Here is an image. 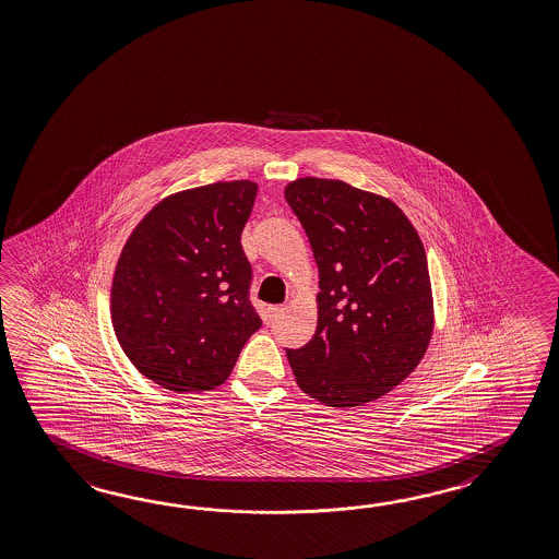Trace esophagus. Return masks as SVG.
<instances>
[{
  "mask_svg": "<svg viewBox=\"0 0 559 559\" xmlns=\"http://www.w3.org/2000/svg\"><path fill=\"white\" fill-rule=\"evenodd\" d=\"M284 310H286L284 306H270V308H267V312H265V320H267V322L277 320V318L284 313Z\"/></svg>",
  "mask_w": 559,
  "mask_h": 559,
  "instance_id": "esophagus-1",
  "label": "esophagus"
}]
</instances>
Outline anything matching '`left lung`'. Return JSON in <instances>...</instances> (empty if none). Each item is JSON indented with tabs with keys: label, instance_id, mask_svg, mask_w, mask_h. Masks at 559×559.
<instances>
[{
	"label": "left lung",
	"instance_id": "8db88e82",
	"mask_svg": "<svg viewBox=\"0 0 559 559\" xmlns=\"http://www.w3.org/2000/svg\"><path fill=\"white\" fill-rule=\"evenodd\" d=\"M320 273L318 328L286 348L299 389L330 406H360L401 384L425 356L432 298L425 247L403 211L348 182H289Z\"/></svg>",
	"mask_w": 559,
	"mask_h": 559
}]
</instances>
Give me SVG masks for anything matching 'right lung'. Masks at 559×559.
Listing matches in <instances>:
<instances>
[{"mask_svg":"<svg viewBox=\"0 0 559 559\" xmlns=\"http://www.w3.org/2000/svg\"><path fill=\"white\" fill-rule=\"evenodd\" d=\"M255 193V182L231 181L169 197L120 253L112 325L130 362L165 389L219 386L261 328L241 247Z\"/></svg>","mask_w":559,"mask_h":559,"instance_id":"add662e5","label":"right lung"}]
</instances>
